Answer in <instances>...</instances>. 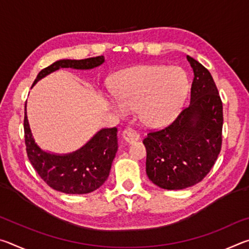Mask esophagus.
<instances>
[{
	"label": "esophagus",
	"mask_w": 249,
	"mask_h": 249,
	"mask_svg": "<svg viewBox=\"0 0 249 249\" xmlns=\"http://www.w3.org/2000/svg\"><path fill=\"white\" fill-rule=\"evenodd\" d=\"M140 140V135L135 133L132 129H125L123 133H122V141H123L126 145H130Z\"/></svg>",
	"instance_id": "esophagus-1"
}]
</instances>
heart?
I'll use <instances>...</instances> for the list:
<instances>
[{"label": "heart", "instance_id": "heart-1", "mask_svg": "<svg viewBox=\"0 0 249 249\" xmlns=\"http://www.w3.org/2000/svg\"><path fill=\"white\" fill-rule=\"evenodd\" d=\"M116 99L107 100L111 111L126 117L137 109L148 128L166 127L182 108L189 90L187 73L180 67L141 65L120 71L111 80Z\"/></svg>", "mask_w": 249, "mask_h": 249}]
</instances>
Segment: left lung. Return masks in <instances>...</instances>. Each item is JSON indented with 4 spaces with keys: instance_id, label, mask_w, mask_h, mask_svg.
Listing matches in <instances>:
<instances>
[{
    "instance_id": "1",
    "label": "left lung",
    "mask_w": 249,
    "mask_h": 249,
    "mask_svg": "<svg viewBox=\"0 0 249 249\" xmlns=\"http://www.w3.org/2000/svg\"><path fill=\"white\" fill-rule=\"evenodd\" d=\"M195 73L190 104L168 127L151 132L146 147V174L166 190L199 183L215 163L222 146L223 105L209 70L187 56Z\"/></svg>"
}]
</instances>
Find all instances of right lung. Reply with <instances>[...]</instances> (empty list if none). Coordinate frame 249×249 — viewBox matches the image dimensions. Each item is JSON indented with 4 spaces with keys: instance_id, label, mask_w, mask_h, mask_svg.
<instances>
[{
    "instance_id": "add662e5",
    "label": "right lung",
    "mask_w": 249,
    "mask_h": 249,
    "mask_svg": "<svg viewBox=\"0 0 249 249\" xmlns=\"http://www.w3.org/2000/svg\"><path fill=\"white\" fill-rule=\"evenodd\" d=\"M105 61L104 56L81 59H60L40 71L34 84L61 68L90 70ZM33 84V86H34ZM25 144L28 159L37 174L53 190L68 195H86L99 189L109 175L117 151V128L99 130L81 148L69 154H53L41 149L34 140L27 120L24 117Z\"/></svg>"
}]
</instances>
